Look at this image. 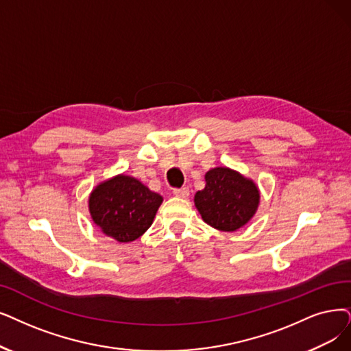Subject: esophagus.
Listing matches in <instances>:
<instances>
[{
	"label": "esophagus",
	"instance_id": "esophagus-1",
	"mask_svg": "<svg viewBox=\"0 0 351 351\" xmlns=\"http://www.w3.org/2000/svg\"><path fill=\"white\" fill-rule=\"evenodd\" d=\"M173 194L176 195V197H187V195L190 194V190H189V187L174 189V190H173Z\"/></svg>",
	"mask_w": 351,
	"mask_h": 351
}]
</instances>
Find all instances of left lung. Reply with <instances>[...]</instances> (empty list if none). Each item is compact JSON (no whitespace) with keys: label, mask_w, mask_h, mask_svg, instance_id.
Here are the masks:
<instances>
[{"label":"left lung","mask_w":351,"mask_h":351,"mask_svg":"<svg viewBox=\"0 0 351 351\" xmlns=\"http://www.w3.org/2000/svg\"><path fill=\"white\" fill-rule=\"evenodd\" d=\"M203 220L221 232H234L255 215L259 204L258 187L226 167L206 174V187L194 195Z\"/></svg>","instance_id":"left-lung-1"}]
</instances>
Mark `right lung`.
Listing matches in <instances>:
<instances>
[{
  "mask_svg": "<svg viewBox=\"0 0 351 351\" xmlns=\"http://www.w3.org/2000/svg\"><path fill=\"white\" fill-rule=\"evenodd\" d=\"M162 197L141 181L117 176L97 186L89 197L93 221L118 242L138 239L152 224Z\"/></svg>",
  "mask_w": 351,
  "mask_h": 351,
  "instance_id": "obj_1",
  "label": "right lung"
}]
</instances>
